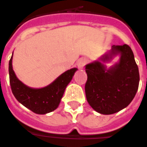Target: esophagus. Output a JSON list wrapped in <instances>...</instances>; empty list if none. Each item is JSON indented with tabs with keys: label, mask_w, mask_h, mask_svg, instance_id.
Masks as SVG:
<instances>
[{
	"label": "esophagus",
	"mask_w": 147,
	"mask_h": 147,
	"mask_svg": "<svg viewBox=\"0 0 147 147\" xmlns=\"http://www.w3.org/2000/svg\"><path fill=\"white\" fill-rule=\"evenodd\" d=\"M86 61H87V60H86V59H85V58H82V59H79L78 61V62H77V65H78V69H83L84 66H85V65L86 64Z\"/></svg>",
	"instance_id": "34e87169"
}]
</instances>
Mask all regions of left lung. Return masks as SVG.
<instances>
[{
  "mask_svg": "<svg viewBox=\"0 0 147 147\" xmlns=\"http://www.w3.org/2000/svg\"><path fill=\"white\" fill-rule=\"evenodd\" d=\"M119 54V63L109 69L104 65ZM85 91L88 104L97 113H116L129 106L138 90L140 74L134 55L128 45H113L111 51L86 65Z\"/></svg>",
  "mask_w": 147,
  "mask_h": 147,
  "instance_id": "left-lung-1",
  "label": "left lung"
}]
</instances>
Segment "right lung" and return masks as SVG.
<instances>
[{"label":"right lung","mask_w":147,"mask_h":147,"mask_svg":"<svg viewBox=\"0 0 147 147\" xmlns=\"http://www.w3.org/2000/svg\"><path fill=\"white\" fill-rule=\"evenodd\" d=\"M12 58L9 61V78L14 97L26 108L37 114H46L58 108L65 88L71 82L76 68L65 71L46 87L30 88L17 78L12 67Z\"/></svg>","instance_id":"1"}]
</instances>
